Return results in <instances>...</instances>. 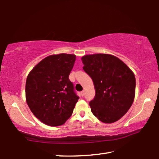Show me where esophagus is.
<instances>
[{"instance_id":"esophagus-1","label":"esophagus","mask_w":159,"mask_h":159,"mask_svg":"<svg viewBox=\"0 0 159 159\" xmlns=\"http://www.w3.org/2000/svg\"><path fill=\"white\" fill-rule=\"evenodd\" d=\"M84 94H85V91L84 90H83V91H81V92H80V95H81L82 97L84 96Z\"/></svg>"}]
</instances>
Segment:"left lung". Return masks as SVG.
<instances>
[{
    "label": "left lung",
    "mask_w": 159,
    "mask_h": 159,
    "mask_svg": "<svg viewBox=\"0 0 159 159\" xmlns=\"http://www.w3.org/2000/svg\"><path fill=\"white\" fill-rule=\"evenodd\" d=\"M83 69L92 79L95 96L90 102L94 116L111 123L130 108L135 94V77L120 59L108 54L87 55L81 58Z\"/></svg>",
    "instance_id": "8db88e82"
}]
</instances>
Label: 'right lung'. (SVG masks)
I'll return each instance as SVG.
<instances>
[{
  "mask_svg": "<svg viewBox=\"0 0 159 159\" xmlns=\"http://www.w3.org/2000/svg\"><path fill=\"white\" fill-rule=\"evenodd\" d=\"M76 55H50L35 66L26 81V99L31 112L45 124L63 125L79 99L69 76Z\"/></svg>",
  "mask_w": 159,
  "mask_h": 159,
  "instance_id": "1",
  "label": "right lung"
}]
</instances>
